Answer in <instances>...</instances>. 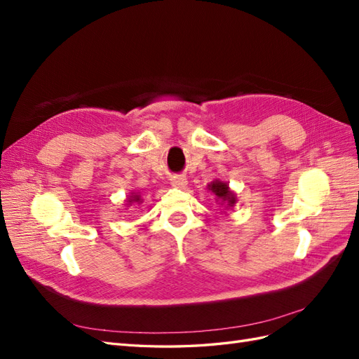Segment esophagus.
<instances>
[{"label": "esophagus", "instance_id": "esophagus-1", "mask_svg": "<svg viewBox=\"0 0 359 359\" xmlns=\"http://www.w3.org/2000/svg\"><path fill=\"white\" fill-rule=\"evenodd\" d=\"M170 181H172V186H173V187L182 189V187L187 186V180L184 178V177H173Z\"/></svg>", "mask_w": 359, "mask_h": 359}]
</instances>
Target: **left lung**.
<instances>
[{"mask_svg": "<svg viewBox=\"0 0 359 359\" xmlns=\"http://www.w3.org/2000/svg\"><path fill=\"white\" fill-rule=\"evenodd\" d=\"M208 189L215 194L217 198L219 199H222L223 202H226L227 203V206H233V203L236 202L235 201V194L229 190V187L226 186L224 182H222V181H212L210 186H208Z\"/></svg>", "mask_w": 359, "mask_h": 359, "instance_id": "left-lung-1", "label": "left lung"}]
</instances>
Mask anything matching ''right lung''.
I'll use <instances>...</instances> for the list:
<instances>
[{
    "label": "right lung",
    "mask_w": 359,
    "mask_h": 359,
    "mask_svg": "<svg viewBox=\"0 0 359 359\" xmlns=\"http://www.w3.org/2000/svg\"><path fill=\"white\" fill-rule=\"evenodd\" d=\"M128 202H140V199H139L137 194H135V196H132V199H130Z\"/></svg>",
    "instance_id": "1"
}]
</instances>
